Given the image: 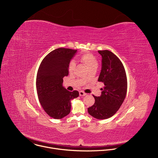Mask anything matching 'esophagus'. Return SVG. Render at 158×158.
I'll return each instance as SVG.
<instances>
[{
	"mask_svg": "<svg viewBox=\"0 0 158 158\" xmlns=\"http://www.w3.org/2000/svg\"><path fill=\"white\" fill-rule=\"evenodd\" d=\"M79 95H80V96H84L86 95V93H85L84 91H79Z\"/></svg>",
	"mask_w": 158,
	"mask_h": 158,
	"instance_id": "1",
	"label": "esophagus"
}]
</instances>
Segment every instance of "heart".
Listing matches in <instances>:
<instances>
[{
  "label": "heart",
  "instance_id": "obj_1",
  "mask_svg": "<svg viewBox=\"0 0 158 158\" xmlns=\"http://www.w3.org/2000/svg\"><path fill=\"white\" fill-rule=\"evenodd\" d=\"M81 61L85 65V67L89 69V71L96 70L98 67V60L97 58L91 53L85 52L80 57ZM75 62L74 61H71L69 64V72L72 73L75 67Z\"/></svg>",
  "mask_w": 158,
  "mask_h": 158
}]
</instances>
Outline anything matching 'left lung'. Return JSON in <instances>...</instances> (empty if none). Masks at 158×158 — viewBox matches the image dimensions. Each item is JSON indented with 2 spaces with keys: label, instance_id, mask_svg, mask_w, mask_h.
<instances>
[{
  "label": "left lung",
  "instance_id": "left-lung-1",
  "mask_svg": "<svg viewBox=\"0 0 158 158\" xmlns=\"http://www.w3.org/2000/svg\"><path fill=\"white\" fill-rule=\"evenodd\" d=\"M102 56V68L98 81L103 82L101 96H94L95 102L88 108L89 114L98 119L112 117L119 110L127 93V82L120 59L108 50L98 51Z\"/></svg>",
  "mask_w": 158,
  "mask_h": 158
}]
</instances>
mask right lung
<instances>
[{
    "label": "right lung",
    "mask_w": 158,
    "mask_h": 158,
    "mask_svg": "<svg viewBox=\"0 0 158 158\" xmlns=\"http://www.w3.org/2000/svg\"><path fill=\"white\" fill-rule=\"evenodd\" d=\"M77 50L58 48L42 60L37 74L36 89L45 112L54 119H62L71 112V101L79 92L69 91L62 86L63 77L69 74V64Z\"/></svg>",
    "instance_id": "right-lung-1"
}]
</instances>
